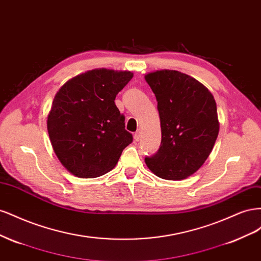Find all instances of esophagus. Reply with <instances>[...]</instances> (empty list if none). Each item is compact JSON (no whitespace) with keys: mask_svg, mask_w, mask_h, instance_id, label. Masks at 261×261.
I'll return each instance as SVG.
<instances>
[{"mask_svg":"<svg viewBox=\"0 0 261 261\" xmlns=\"http://www.w3.org/2000/svg\"><path fill=\"white\" fill-rule=\"evenodd\" d=\"M140 130H137L135 133V135H134V139H135V141H139L140 140Z\"/></svg>","mask_w":261,"mask_h":261,"instance_id":"obj_1","label":"esophagus"}]
</instances>
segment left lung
<instances>
[{
	"mask_svg": "<svg viewBox=\"0 0 261 261\" xmlns=\"http://www.w3.org/2000/svg\"><path fill=\"white\" fill-rule=\"evenodd\" d=\"M145 80L158 101L162 135L158 152L145 162L158 177L185 179L215 146L220 128L216 100L207 87L177 70H155Z\"/></svg>",
	"mask_w": 261,
	"mask_h": 261,
	"instance_id": "8db88e82",
	"label": "left lung"
}]
</instances>
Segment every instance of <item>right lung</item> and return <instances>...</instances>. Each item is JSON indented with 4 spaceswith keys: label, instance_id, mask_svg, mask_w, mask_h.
<instances>
[{
    "label": "right lung",
    "instance_id": "1",
    "mask_svg": "<svg viewBox=\"0 0 261 261\" xmlns=\"http://www.w3.org/2000/svg\"><path fill=\"white\" fill-rule=\"evenodd\" d=\"M133 76L128 70L96 68L70 78L55 94L46 127L55 154L73 175L106 174L132 144L114 100Z\"/></svg>",
    "mask_w": 261,
    "mask_h": 261
}]
</instances>
